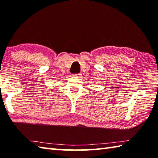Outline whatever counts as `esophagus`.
<instances>
[{"label": "esophagus", "instance_id": "obj_1", "mask_svg": "<svg viewBox=\"0 0 158 158\" xmlns=\"http://www.w3.org/2000/svg\"><path fill=\"white\" fill-rule=\"evenodd\" d=\"M75 75V77H80V76L81 75V74H80V73H76V74H75V75Z\"/></svg>", "mask_w": 158, "mask_h": 158}]
</instances>
